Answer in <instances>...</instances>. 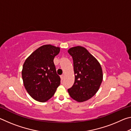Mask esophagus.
I'll list each match as a JSON object with an SVG mask.
<instances>
[{
  "mask_svg": "<svg viewBox=\"0 0 131 131\" xmlns=\"http://www.w3.org/2000/svg\"><path fill=\"white\" fill-rule=\"evenodd\" d=\"M61 79L62 80H63V79H64V75H62V76H61Z\"/></svg>",
  "mask_w": 131,
  "mask_h": 131,
  "instance_id": "obj_1",
  "label": "esophagus"
}]
</instances>
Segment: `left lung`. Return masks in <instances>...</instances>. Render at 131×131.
Returning a JSON list of instances; mask_svg holds the SVG:
<instances>
[{"mask_svg":"<svg viewBox=\"0 0 131 131\" xmlns=\"http://www.w3.org/2000/svg\"><path fill=\"white\" fill-rule=\"evenodd\" d=\"M73 61L74 83L68 89L70 97L79 102L91 98L98 91L103 80L100 63L95 58L81 46L68 50Z\"/></svg>","mask_w":131,"mask_h":131,"instance_id":"left-lung-1","label":"left lung"}]
</instances>
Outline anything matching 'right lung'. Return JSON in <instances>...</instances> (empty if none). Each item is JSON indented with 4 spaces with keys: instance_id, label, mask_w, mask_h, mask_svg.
Instances as JSON below:
<instances>
[{
    "instance_id": "right-lung-1",
    "label": "right lung",
    "mask_w": 131,
    "mask_h": 131,
    "mask_svg": "<svg viewBox=\"0 0 131 131\" xmlns=\"http://www.w3.org/2000/svg\"><path fill=\"white\" fill-rule=\"evenodd\" d=\"M60 48L51 44L42 46L29 56L23 65L22 77L26 91L37 101L45 102L52 97L60 85L54 57Z\"/></svg>"
}]
</instances>
